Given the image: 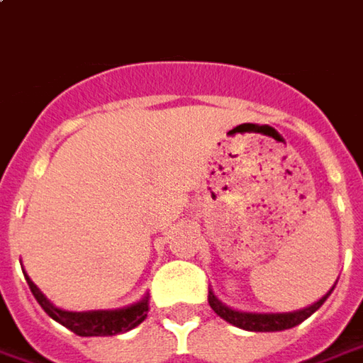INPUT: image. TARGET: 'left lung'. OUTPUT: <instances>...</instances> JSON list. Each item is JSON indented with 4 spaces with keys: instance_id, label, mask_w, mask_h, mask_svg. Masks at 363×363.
<instances>
[{
    "instance_id": "obj_1",
    "label": "left lung",
    "mask_w": 363,
    "mask_h": 363,
    "mask_svg": "<svg viewBox=\"0 0 363 363\" xmlns=\"http://www.w3.org/2000/svg\"><path fill=\"white\" fill-rule=\"evenodd\" d=\"M337 284V281H335ZM335 286H332V289L320 298V300L303 308V310H296V312H286V313H252V312H238V310H232L228 308L225 303H221L216 294L210 291L208 296V301H210L211 310L220 315L221 320L230 322L235 328H242V330H247V332H281V330H289V328H296L300 325L303 320H308L315 310L322 308V303L328 300V296L334 291Z\"/></svg>"
}]
</instances>
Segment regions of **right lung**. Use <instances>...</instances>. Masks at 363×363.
Returning <instances> with one entry per match:
<instances>
[{"instance_id": "1", "label": "right lung", "mask_w": 363, "mask_h": 363, "mask_svg": "<svg viewBox=\"0 0 363 363\" xmlns=\"http://www.w3.org/2000/svg\"><path fill=\"white\" fill-rule=\"evenodd\" d=\"M26 279H28V286L31 289V294H33V298L43 308V312L48 313L50 318H53L55 322L65 325L67 330H72L74 334L84 335V337H91V335H116L130 332L135 325H140L147 318V312H150L147 296L138 301V303H131L128 308H119V310L65 312V310L55 308L28 276H26Z\"/></svg>"}]
</instances>
